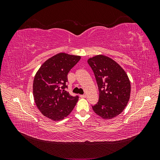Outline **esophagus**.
Returning <instances> with one entry per match:
<instances>
[{"mask_svg": "<svg viewBox=\"0 0 160 160\" xmlns=\"http://www.w3.org/2000/svg\"><path fill=\"white\" fill-rule=\"evenodd\" d=\"M80 98H86V95H80Z\"/></svg>", "mask_w": 160, "mask_h": 160, "instance_id": "esophagus-1", "label": "esophagus"}]
</instances>
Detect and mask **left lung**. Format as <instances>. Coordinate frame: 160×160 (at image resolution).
Returning <instances> with one entry per match:
<instances>
[{
	"instance_id": "left-lung-1",
	"label": "left lung",
	"mask_w": 160,
	"mask_h": 160,
	"mask_svg": "<svg viewBox=\"0 0 160 160\" xmlns=\"http://www.w3.org/2000/svg\"><path fill=\"white\" fill-rule=\"evenodd\" d=\"M99 89V101L92 106L104 119H112L122 112L130 98L131 85L126 72L111 58L102 55L88 59Z\"/></svg>"
}]
</instances>
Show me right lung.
<instances>
[{"instance_id": "obj_1", "label": "right lung", "mask_w": 160, "mask_h": 160, "mask_svg": "<svg viewBox=\"0 0 160 160\" xmlns=\"http://www.w3.org/2000/svg\"><path fill=\"white\" fill-rule=\"evenodd\" d=\"M81 59L80 56L59 53L47 60L33 81V97L41 113L52 121L69 115L79 99L65 91L67 75Z\"/></svg>"}]
</instances>
